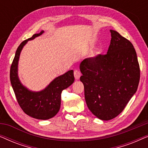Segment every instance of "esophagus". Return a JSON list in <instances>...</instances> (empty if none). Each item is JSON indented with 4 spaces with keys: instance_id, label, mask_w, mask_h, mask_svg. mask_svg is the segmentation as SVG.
Instances as JSON below:
<instances>
[{
    "instance_id": "obj_1",
    "label": "esophagus",
    "mask_w": 148,
    "mask_h": 148,
    "mask_svg": "<svg viewBox=\"0 0 148 148\" xmlns=\"http://www.w3.org/2000/svg\"><path fill=\"white\" fill-rule=\"evenodd\" d=\"M74 76H75V78L76 79H79L81 76V73L78 70H75L74 71Z\"/></svg>"
}]
</instances>
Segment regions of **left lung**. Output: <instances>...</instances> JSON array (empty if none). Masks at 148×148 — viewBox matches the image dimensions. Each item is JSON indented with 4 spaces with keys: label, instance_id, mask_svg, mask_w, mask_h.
<instances>
[{
    "label": "left lung",
    "instance_id": "left-lung-1",
    "mask_svg": "<svg viewBox=\"0 0 148 148\" xmlns=\"http://www.w3.org/2000/svg\"><path fill=\"white\" fill-rule=\"evenodd\" d=\"M110 32L112 38L107 53L86 58L80 64L87 106L103 121L114 119L124 110L140 79L132 43L115 30Z\"/></svg>",
    "mask_w": 148,
    "mask_h": 148
}]
</instances>
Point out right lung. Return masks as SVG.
<instances>
[{
  "mask_svg": "<svg viewBox=\"0 0 148 148\" xmlns=\"http://www.w3.org/2000/svg\"><path fill=\"white\" fill-rule=\"evenodd\" d=\"M44 31L35 34L21 43L15 52L10 69V80L17 102L26 114L34 119H51L60 110L62 90L69 87L75 80L73 71H69L52 81L45 90L39 92H30L20 83L17 76V64L20 52L28 40H33Z\"/></svg>",
  "mask_w": 148,
  "mask_h": 148,
  "instance_id": "right-lung-1",
  "label": "right lung"
}]
</instances>
